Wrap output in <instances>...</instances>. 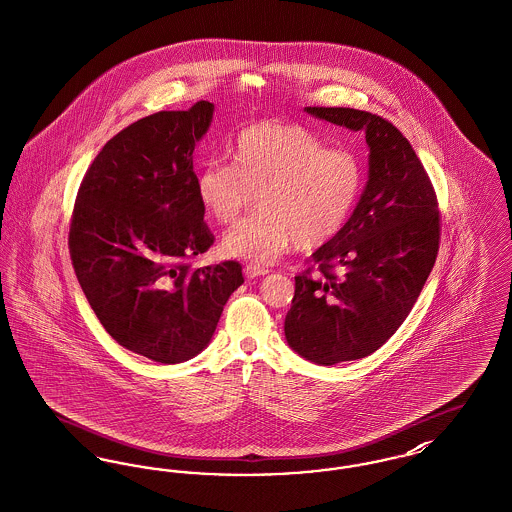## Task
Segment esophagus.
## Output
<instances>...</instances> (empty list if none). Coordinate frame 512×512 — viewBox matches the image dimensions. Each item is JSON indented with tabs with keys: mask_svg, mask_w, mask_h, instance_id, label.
<instances>
[{
	"mask_svg": "<svg viewBox=\"0 0 512 512\" xmlns=\"http://www.w3.org/2000/svg\"><path fill=\"white\" fill-rule=\"evenodd\" d=\"M245 276L247 278H257V276H265V274H269V269L267 267H261V265H247L245 269Z\"/></svg>",
	"mask_w": 512,
	"mask_h": 512,
	"instance_id": "34e87169",
	"label": "esophagus"
}]
</instances>
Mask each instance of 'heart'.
Segmentation results:
<instances>
[{
  "label": "heart",
  "instance_id": "b5f03b06",
  "mask_svg": "<svg viewBox=\"0 0 512 512\" xmlns=\"http://www.w3.org/2000/svg\"><path fill=\"white\" fill-rule=\"evenodd\" d=\"M234 164L212 158L195 174L201 207L218 224H232L259 195L261 211L222 241L230 257L267 265L294 241L315 249L334 240L360 203L365 168L360 156L300 123L259 121L238 131Z\"/></svg>",
  "mask_w": 512,
  "mask_h": 512
}]
</instances>
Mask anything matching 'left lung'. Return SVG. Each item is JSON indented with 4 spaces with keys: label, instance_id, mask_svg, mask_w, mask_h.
<instances>
[{
    "label": "left lung",
    "instance_id": "8db88e82",
    "mask_svg": "<svg viewBox=\"0 0 512 512\" xmlns=\"http://www.w3.org/2000/svg\"><path fill=\"white\" fill-rule=\"evenodd\" d=\"M309 114L365 131L369 181L346 228L296 276L288 344L319 365L379 350L418 301L441 243L439 201L418 154L391 121L354 108Z\"/></svg>",
    "mask_w": 512,
    "mask_h": 512
}]
</instances>
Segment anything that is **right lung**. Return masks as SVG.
<instances>
[{
  "instance_id": "add662e5",
  "label": "right lung",
  "mask_w": 512,
  "mask_h": 512,
  "mask_svg": "<svg viewBox=\"0 0 512 512\" xmlns=\"http://www.w3.org/2000/svg\"><path fill=\"white\" fill-rule=\"evenodd\" d=\"M211 102L156 112L114 135L79 185L69 255L106 332L158 363L199 354L243 284L238 261L193 269L212 243L195 193L193 151Z\"/></svg>"
}]
</instances>
